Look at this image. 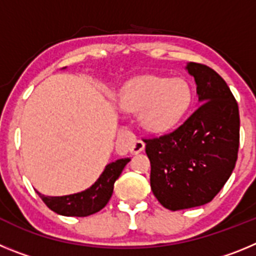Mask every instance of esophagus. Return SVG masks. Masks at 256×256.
Instances as JSON below:
<instances>
[{
  "mask_svg": "<svg viewBox=\"0 0 256 256\" xmlns=\"http://www.w3.org/2000/svg\"><path fill=\"white\" fill-rule=\"evenodd\" d=\"M144 142L141 141V140H136V141L130 144V154H133V155H137V154H140L141 151H144Z\"/></svg>",
  "mask_w": 256,
  "mask_h": 256,
  "instance_id": "1",
  "label": "esophagus"
}]
</instances>
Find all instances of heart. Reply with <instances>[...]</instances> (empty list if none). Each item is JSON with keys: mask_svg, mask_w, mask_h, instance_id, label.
<instances>
[{"mask_svg": "<svg viewBox=\"0 0 256 256\" xmlns=\"http://www.w3.org/2000/svg\"><path fill=\"white\" fill-rule=\"evenodd\" d=\"M191 101V86L180 76H137L126 83L119 96L122 108L140 112L141 126L152 133L166 132L177 126Z\"/></svg>", "mask_w": 256, "mask_h": 256, "instance_id": "1", "label": "heart"}]
</instances>
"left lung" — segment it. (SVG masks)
Instances as JSON below:
<instances>
[{
  "label": "left lung",
  "instance_id": "obj_1",
  "mask_svg": "<svg viewBox=\"0 0 256 256\" xmlns=\"http://www.w3.org/2000/svg\"><path fill=\"white\" fill-rule=\"evenodd\" d=\"M198 108L174 132L144 140L155 198L169 210L201 206L234 172L240 144L238 105L230 87L206 65L187 62Z\"/></svg>",
  "mask_w": 256,
  "mask_h": 256
}]
</instances>
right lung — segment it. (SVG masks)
Segmentation results:
<instances>
[{
  "instance_id": "obj_1",
  "label": "right lung",
  "mask_w": 256,
  "mask_h": 256,
  "mask_svg": "<svg viewBox=\"0 0 256 256\" xmlns=\"http://www.w3.org/2000/svg\"><path fill=\"white\" fill-rule=\"evenodd\" d=\"M130 158H126V159H118L112 162H108L96 182L82 192L66 196H44L37 191L38 195L50 209L60 216H91L100 212L108 204L114 191L115 180L119 178L124 166L130 162Z\"/></svg>"
}]
</instances>
